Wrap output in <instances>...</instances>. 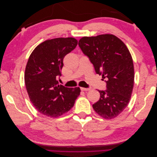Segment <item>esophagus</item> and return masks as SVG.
<instances>
[{"instance_id": "esophagus-1", "label": "esophagus", "mask_w": 157, "mask_h": 157, "mask_svg": "<svg viewBox=\"0 0 157 157\" xmlns=\"http://www.w3.org/2000/svg\"><path fill=\"white\" fill-rule=\"evenodd\" d=\"M80 90L82 91H88V90H90V88H80Z\"/></svg>"}]
</instances>
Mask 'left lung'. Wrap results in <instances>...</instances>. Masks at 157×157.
<instances>
[{"label":"left lung","mask_w":157,"mask_h":157,"mask_svg":"<svg viewBox=\"0 0 157 157\" xmlns=\"http://www.w3.org/2000/svg\"><path fill=\"white\" fill-rule=\"evenodd\" d=\"M78 46L106 82L105 90H98L100 98L93 104L94 111L105 119L115 118L127 107L134 87V64L129 50L121 39L109 34L82 37Z\"/></svg>","instance_id":"8db88e82"}]
</instances>
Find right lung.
<instances>
[{
    "mask_svg": "<svg viewBox=\"0 0 157 157\" xmlns=\"http://www.w3.org/2000/svg\"><path fill=\"white\" fill-rule=\"evenodd\" d=\"M74 38H56L38 45L28 59L25 83L30 101L36 110L50 117H58L74 106L79 87L59 84L63 59L77 46Z\"/></svg>",
    "mask_w": 157,
    "mask_h": 157,
    "instance_id": "add662e5",
    "label": "right lung"
}]
</instances>
